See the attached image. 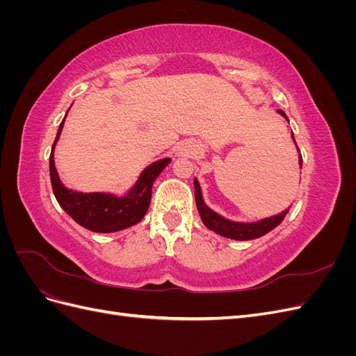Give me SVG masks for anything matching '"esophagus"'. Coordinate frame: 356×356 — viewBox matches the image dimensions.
Segmentation results:
<instances>
[{
	"label": "esophagus",
	"instance_id": "esophagus-1",
	"mask_svg": "<svg viewBox=\"0 0 356 356\" xmlns=\"http://www.w3.org/2000/svg\"><path fill=\"white\" fill-rule=\"evenodd\" d=\"M181 153L182 154H195V153H197V148H196L195 144L186 143L184 145H182V148H181Z\"/></svg>",
	"mask_w": 356,
	"mask_h": 356
}]
</instances>
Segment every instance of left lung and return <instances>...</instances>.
Returning a JSON list of instances; mask_svg holds the SVG:
<instances>
[{"mask_svg":"<svg viewBox=\"0 0 356 356\" xmlns=\"http://www.w3.org/2000/svg\"><path fill=\"white\" fill-rule=\"evenodd\" d=\"M277 113L284 115L288 120V117L285 115V113L282 110H279ZM291 136H293V139H294V135H291ZM294 143H296V139H294ZM298 161H300V168L303 166V159H301V154H300ZM195 196H196V207H197V211H199V215H200L203 224L207 225L209 230L224 236V238L234 239V241H251V239L260 238V236L268 233L270 230H273L276 225L281 224L282 220L285 218V215L289 211V208H288L279 215H275V217H268V218L260 220L257 222H234L230 220H225L224 217H221V215L213 212L212 209H209L207 207V204H204L197 179H195Z\"/></svg>","mask_w":356,"mask_h":356,"instance_id":"left-lung-1","label":"left lung"}]
</instances>
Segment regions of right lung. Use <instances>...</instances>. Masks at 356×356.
<instances>
[{"mask_svg": "<svg viewBox=\"0 0 356 356\" xmlns=\"http://www.w3.org/2000/svg\"><path fill=\"white\" fill-rule=\"evenodd\" d=\"M63 118L50 153V179L58 203L70 217L83 227L98 233H113L131 227L144 218L152 200L153 182L170 159H161L149 165L139 177L134 188L123 197L106 193H80L68 190L62 184L53 160V149L63 127Z\"/></svg>", "mask_w": 356, "mask_h": 356, "instance_id": "obj_1", "label": "right lung"}]
</instances>
